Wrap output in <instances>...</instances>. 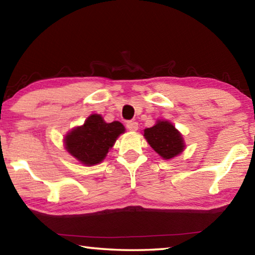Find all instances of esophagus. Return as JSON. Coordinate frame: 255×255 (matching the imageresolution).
<instances>
[{
	"instance_id": "esophagus-1",
	"label": "esophagus",
	"mask_w": 255,
	"mask_h": 255,
	"mask_svg": "<svg viewBox=\"0 0 255 255\" xmlns=\"http://www.w3.org/2000/svg\"><path fill=\"white\" fill-rule=\"evenodd\" d=\"M126 127H127L128 130L136 131L137 129H138V124H137L136 122H128V123L126 124Z\"/></svg>"
}]
</instances>
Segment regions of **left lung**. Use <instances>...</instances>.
Masks as SVG:
<instances>
[{"instance_id":"obj_1","label":"left lung","mask_w":255,"mask_h":255,"mask_svg":"<svg viewBox=\"0 0 255 255\" xmlns=\"http://www.w3.org/2000/svg\"><path fill=\"white\" fill-rule=\"evenodd\" d=\"M144 136L155 152L165 159L176 156L184 148L181 133L167 122L159 120L155 126L146 128Z\"/></svg>"}]
</instances>
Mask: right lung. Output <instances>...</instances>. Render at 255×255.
Returning <instances> with one entry per match:
<instances>
[{
    "instance_id": "add662e5",
    "label": "right lung",
    "mask_w": 255,
    "mask_h": 255,
    "mask_svg": "<svg viewBox=\"0 0 255 255\" xmlns=\"http://www.w3.org/2000/svg\"><path fill=\"white\" fill-rule=\"evenodd\" d=\"M124 131L122 123L107 124L100 115H91L83 126L68 132L65 137L66 149L85 165H94L106 157L108 150Z\"/></svg>"
}]
</instances>
